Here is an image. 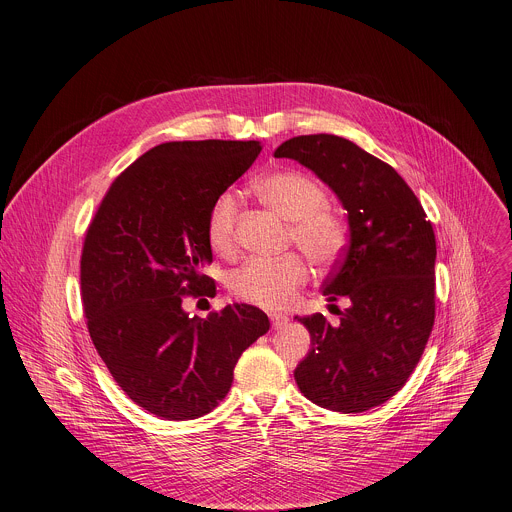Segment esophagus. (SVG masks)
I'll return each instance as SVG.
<instances>
[{
	"instance_id": "34e87169",
	"label": "esophagus",
	"mask_w": 512,
	"mask_h": 512,
	"mask_svg": "<svg viewBox=\"0 0 512 512\" xmlns=\"http://www.w3.org/2000/svg\"><path fill=\"white\" fill-rule=\"evenodd\" d=\"M269 318H271V326H273V328H283V326L287 324V318H285V316H279V314H271Z\"/></svg>"
}]
</instances>
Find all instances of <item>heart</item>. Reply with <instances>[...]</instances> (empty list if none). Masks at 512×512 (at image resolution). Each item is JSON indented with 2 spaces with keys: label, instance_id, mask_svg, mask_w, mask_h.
Segmentation results:
<instances>
[{
  "label": "heart",
  "instance_id": "heart-1",
  "mask_svg": "<svg viewBox=\"0 0 512 512\" xmlns=\"http://www.w3.org/2000/svg\"><path fill=\"white\" fill-rule=\"evenodd\" d=\"M257 196L289 221V237L314 263L332 265L348 245L346 218L328 208L324 188L300 172H275L255 182ZM239 196L233 190L218 194L206 214V241L218 255L235 249ZM310 269L304 257L289 253L281 259H251L229 277L233 294L263 310H283L296 300L308 281Z\"/></svg>",
  "mask_w": 512,
  "mask_h": 512
}]
</instances>
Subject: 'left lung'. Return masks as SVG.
<instances>
[{
    "label": "left lung",
    "instance_id": "1",
    "mask_svg": "<svg viewBox=\"0 0 512 512\" xmlns=\"http://www.w3.org/2000/svg\"><path fill=\"white\" fill-rule=\"evenodd\" d=\"M275 158L310 168L348 212L350 241L324 281L328 302L348 300L332 326L322 314L298 318L312 338L294 371L316 405L360 413L407 383L435 318V235L407 182L356 143L328 133L283 141ZM334 306V304H330Z\"/></svg>",
    "mask_w": 512,
    "mask_h": 512
}]
</instances>
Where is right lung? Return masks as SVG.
<instances>
[{"label": "right lung", "mask_w": 512, "mask_h": 512, "mask_svg": "<svg viewBox=\"0 0 512 512\" xmlns=\"http://www.w3.org/2000/svg\"><path fill=\"white\" fill-rule=\"evenodd\" d=\"M261 152L259 141H168L109 186L81 255L91 340L125 395L162 419L210 413L239 356L269 330L255 306L188 316V296H214L206 214Z\"/></svg>", "instance_id": "obj_1"}]
</instances>
